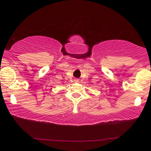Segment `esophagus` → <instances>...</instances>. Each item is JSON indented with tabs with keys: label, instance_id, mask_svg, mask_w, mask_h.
<instances>
[{
	"label": "esophagus",
	"instance_id": "34e87169",
	"mask_svg": "<svg viewBox=\"0 0 151 151\" xmlns=\"http://www.w3.org/2000/svg\"><path fill=\"white\" fill-rule=\"evenodd\" d=\"M75 81L76 82H78V79H75Z\"/></svg>",
	"mask_w": 151,
	"mask_h": 151
}]
</instances>
